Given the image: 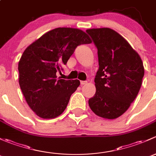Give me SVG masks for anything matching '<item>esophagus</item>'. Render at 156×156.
<instances>
[{
  "mask_svg": "<svg viewBox=\"0 0 156 156\" xmlns=\"http://www.w3.org/2000/svg\"><path fill=\"white\" fill-rule=\"evenodd\" d=\"M86 83H87V81H80V84H81L82 86H83V85H86Z\"/></svg>",
  "mask_w": 156,
  "mask_h": 156,
  "instance_id": "esophagus-1",
  "label": "esophagus"
}]
</instances>
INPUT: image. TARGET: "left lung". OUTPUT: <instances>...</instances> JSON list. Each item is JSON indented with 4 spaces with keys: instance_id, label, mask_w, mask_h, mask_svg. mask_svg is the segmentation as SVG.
<instances>
[{
    "instance_id": "obj_1",
    "label": "left lung",
    "mask_w": 156,
    "mask_h": 156,
    "mask_svg": "<svg viewBox=\"0 0 156 156\" xmlns=\"http://www.w3.org/2000/svg\"><path fill=\"white\" fill-rule=\"evenodd\" d=\"M98 49L99 68L96 92L89 100L98 116L113 119L126 111L137 97L144 76L140 57L119 34L108 28L86 30Z\"/></svg>"
}]
</instances>
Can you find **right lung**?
Masks as SVG:
<instances>
[{
  "instance_id": "obj_1",
  "label": "right lung",
  "mask_w": 156,
  "mask_h": 156,
  "mask_svg": "<svg viewBox=\"0 0 156 156\" xmlns=\"http://www.w3.org/2000/svg\"><path fill=\"white\" fill-rule=\"evenodd\" d=\"M91 41L83 30L58 28L47 32L25 50L19 62V86L27 103L38 116L53 119L66 109L78 80L57 78L78 46Z\"/></svg>"
}]
</instances>
